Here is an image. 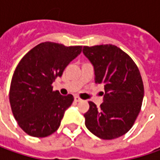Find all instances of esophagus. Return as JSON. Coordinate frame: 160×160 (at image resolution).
Segmentation results:
<instances>
[{"label": "esophagus", "instance_id": "esophagus-1", "mask_svg": "<svg viewBox=\"0 0 160 160\" xmlns=\"http://www.w3.org/2000/svg\"><path fill=\"white\" fill-rule=\"evenodd\" d=\"M75 101H76L77 102H82V99H81V98H79L78 96H75Z\"/></svg>", "mask_w": 160, "mask_h": 160}]
</instances>
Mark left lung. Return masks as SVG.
Masks as SVG:
<instances>
[{
    "label": "left lung",
    "instance_id": "left-lung-1",
    "mask_svg": "<svg viewBox=\"0 0 160 160\" xmlns=\"http://www.w3.org/2000/svg\"><path fill=\"white\" fill-rule=\"evenodd\" d=\"M83 54L94 67L95 82L104 83V102L98 108L89 102L84 114L90 132L104 140L124 135L138 117L144 87L132 58L113 44L83 46Z\"/></svg>",
    "mask_w": 160,
    "mask_h": 160
}]
</instances>
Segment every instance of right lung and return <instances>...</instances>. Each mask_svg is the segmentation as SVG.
<instances>
[{
    "label": "right lung",
    "mask_w": 160,
    "mask_h": 160,
    "mask_svg": "<svg viewBox=\"0 0 160 160\" xmlns=\"http://www.w3.org/2000/svg\"><path fill=\"white\" fill-rule=\"evenodd\" d=\"M81 52L82 46L45 42L21 58L11 79L9 103L15 119L26 133L42 138L57 131L74 97L53 91L52 83Z\"/></svg>",
    "instance_id": "1"
}]
</instances>
